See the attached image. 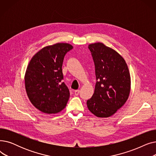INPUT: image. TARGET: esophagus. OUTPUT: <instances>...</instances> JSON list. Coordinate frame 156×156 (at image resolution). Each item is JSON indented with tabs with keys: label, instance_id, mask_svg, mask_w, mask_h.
<instances>
[{
	"label": "esophagus",
	"instance_id": "obj_1",
	"mask_svg": "<svg viewBox=\"0 0 156 156\" xmlns=\"http://www.w3.org/2000/svg\"><path fill=\"white\" fill-rule=\"evenodd\" d=\"M79 93H80V90H76L75 91V95H78L79 94Z\"/></svg>",
	"mask_w": 156,
	"mask_h": 156
}]
</instances>
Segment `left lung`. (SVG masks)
I'll return each mask as SVG.
<instances>
[{
  "label": "left lung",
  "mask_w": 156,
  "mask_h": 156,
  "mask_svg": "<svg viewBox=\"0 0 156 156\" xmlns=\"http://www.w3.org/2000/svg\"><path fill=\"white\" fill-rule=\"evenodd\" d=\"M95 68L97 82L87 107L99 118H108L123 105L128 99L131 88L128 66L121 55L114 49L97 42L90 44Z\"/></svg>",
  "instance_id": "obj_1"
}]
</instances>
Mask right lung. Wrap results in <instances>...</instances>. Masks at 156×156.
<instances>
[{
	"label": "right lung",
	"mask_w": 156,
	"mask_h": 156,
	"mask_svg": "<svg viewBox=\"0 0 156 156\" xmlns=\"http://www.w3.org/2000/svg\"><path fill=\"white\" fill-rule=\"evenodd\" d=\"M73 47L57 43L41 49L30 60L24 76L27 95L35 107L45 114L61 111L70 95L64 82L62 66L64 55Z\"/></svg>",
	"instance_id": "right-lung-1"
}]
</instances>
